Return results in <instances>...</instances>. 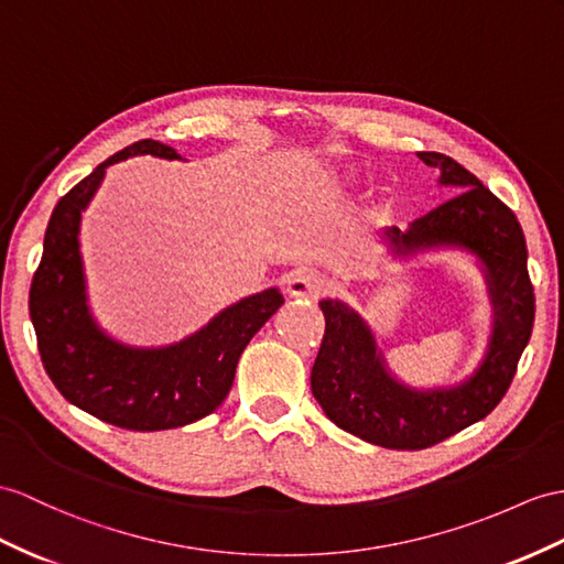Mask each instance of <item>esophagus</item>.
Listing matches in <instances>:
<instances>
[{"mask_svg": "<svg viewBox=\"0 0 564 564\" xmlns=\"http://www.w3.org/2000/svg\"><path fill=\"white\" fill-rule=\"evenodd\" d=\"M284 290L290 296L294 299H306V301H315L323 290H325V282L318 272L313 270H296L292 272L290 278L284 280Z\"/></svg>", "mask_w": 564, "mask_h": 564, "instance_id": "obj_1", "label": "esophagus"}]
</instances>
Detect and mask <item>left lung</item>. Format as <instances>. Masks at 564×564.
I'll return each mask as SVG.
<instances>
[{"instance_id":"8db88e82","label":"left lung","mask_w":564,"mask_h":564,"mask_svg":"<svg viewBox=\"0 0 564 564\" xmlns=\"http://www.w3.org/2000/svg\"><path fill=\"white\" fill-rule=\"evenodd\" d=\"M419 158L441 170V184L462 191L406 231L388 229L392 253L409 256L433 246L474 253L486 272L496 323L486 359L469 380L455 388L411 390L386 368L359 313L341 301H321L325 335L311 370L313 397L341 431L390 449H425L486 419L512 386L535 315L527 239L517 215L459 162L443 153Z\"/></svg>"}]
</instances>
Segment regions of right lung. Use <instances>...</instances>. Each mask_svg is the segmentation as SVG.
<instances>
[{
  "mask_svg": "<svg viewBox=\"0 0 564 564\" xmlns=\"http://www.w3.org/2000/svg\"><path fill=\"white\" fill-rule=\"evenodd\" d=\"M133 155L182 160L174 148L143 139L98 164L59 198L33 274L29 311L37 351L64 400L127 431H167L194 423L225 402L239 356L284 299L265 290L241 299L176 345L135 349L105 335L86 304L78 251L80 213L109 164Z\"/></svg>",
  "mask_w": 564,
  "mask_h": 564,
  "instance_id": "add662e5",
  "label": "right lung"
}]
</instances>
